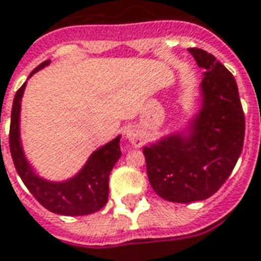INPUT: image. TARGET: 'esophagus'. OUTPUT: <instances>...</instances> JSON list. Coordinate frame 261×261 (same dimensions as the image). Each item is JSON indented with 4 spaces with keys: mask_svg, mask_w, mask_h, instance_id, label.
<instances>
[{
    "mask_svg": "<svg viewBox=\"0 0 261 261\" xmlns=\"http://www.w3.org/2000/svg\"><path fill=\"white\" fill-rule=\"evenodd\" d=\"M127 138H128V141H130L133 145H136V147H140V145L143 144V134H141L140 128H137V127H130V128L127 130Z\"/></svg>",
    "mask_w": 261,
    "mask_h": 261,
    "instance_id": "1",
    "label": "esophagus"
}]
</instances>
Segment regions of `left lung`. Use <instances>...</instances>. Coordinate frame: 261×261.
Segmentation results:
<instances>
[{"label": "left lung", "mask_w": 261, "mask_h": 261, "mask_svg": "<svg viewBox=\"0 0 261 261\" xmlns=\"http://www.w3.org/2000/svg\"><path fill=\"white\" fill-rule=\"evenodd\" d=\"M188 50L205 70L199 112L182 128L143 148L152 189L176 203L212 196L234 168L245 140V114L233 74L213 55Z\"/></svg>", "instance_id": "1"}]
</instances>
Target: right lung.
Listing matches in <instances>:
<instances>
[{
  "mask_svg": "<svg viewBox=\"0 0 261 261\" xmlns=\"http://www.w3.org/2000/svg\"><path fill=\"white\" fill-rule=\"evenodd\" d=\"M49 63L50 61L41 63L29 77ZM25 86L27 82L16 92L11 112L10 149L16 172L35 199L50 212L66 216H82L97 212L109 199V176L121 156V136L93 151L86 164L72 178L65 181H49L42 178L25 156L21 141V101Z\"/></svg>",
  "mask_w": 261,
  "mask_h": 261,
  "instance_id": "add662e5",
  "label": "right lung"
}]
</instances>
